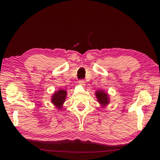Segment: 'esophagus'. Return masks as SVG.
Segmentation results:
<instances>
[{"mask_svg":"<svg viewBox=\"0 0 160 160\" xmlns=\"http://www.w3.org/2000/svg\"><path fill=\"white\" fill-rule=\"evenodd\" d=\"M78 84L80 85H82V86H84L85 85V81L84 79H81L78 81Z\"/></svg>","mask_w":160,"mask_h":160,"instance_id":"34e87169","label":"esophagus"}]
</instances>
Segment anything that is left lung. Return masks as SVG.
<instances>
[{
  "mask_svg": "<svg viewBox=\"0 0 160 160\" xmlns=\"http://www.w3.org/2000/svg\"><path fill=\"white\" fill-rule=\"evenodd\" d=\"M96 97H97L98 100L102 106H106V105L108 103L109 99L108 94L104 92H102L101 90L98 91L97 92H96Z\"/></svg>",
  "mask_w": 160,
  "mask_h": 160,
  "instance_id": "left-lung-1",
  "label": "left lung"
}]
</instances>
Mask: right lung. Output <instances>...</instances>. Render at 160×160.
I'll list each match as a JSON object with an SVG mask.
<instances>
[{
	"label": "right lung",
	"instance_id": "right-lung-1",
	"mask_svg": "<svg viewBox=\"0 0 160 160\" xmlns=\"http://www.w3.org/2000/svg\"><path fill=\"white\" fill-rule=\"evenodd\" d=\"M67 92L64 89H60L58 92H57L52 96V102L54 106H57V108H61L62 105L65 102V99L66 98Z\"/></svg>",
	"mask_w": 160,
	"mask_h": 160
}]
</instances>
